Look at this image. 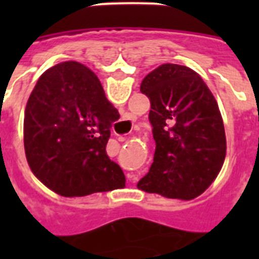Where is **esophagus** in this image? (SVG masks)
<instances>
[{
	"label": "esophagus",
	"instance_id": "esophagus-1",
	"mask_svg": "<svg viewBox=\"0 0 259 259\" xmlns=\"http://www.w3.org/2000/svg\"><path fill=\"white\" fill-rule=\"evenodd\" d=\"M118 140L119 141H126V137H119ZM130 180H136V178H133V176H130Z\"/></svg>",
	"mask_w": 259,
	"mask_h": 259
}]
</instances>
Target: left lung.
<instances>
[{
	"label": "left lung",
	"mask_w": 259,
	"mask_h": 259,
	"mask_svg": "<svg viewBox=\"0 0 259 259\" xmlns=\"http://www.w3.org/2000/svg\"><path fill=\"white\" fill-rule=\"evenodd\" d=\"M151 101L154 161L137 187L168 198L193 200L222 168L226 136L217 100L194 70L163 64L143 79Z\"/></svg>",
	"instance_id": "left-lung-1"
}]
</instances>
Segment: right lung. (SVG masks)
<instances>
[{"instance_id":"1","label":"right lung","mask_w":259,"mask_h":259,"mask_svg":"<svg viewBox=\"0 0 259 259\" xmlns=\"http://www.w3.org/2000/svg\"><path fill=\"white\" fill-rule=\"evenodd\" d=\"M119 112L94 72L68 61L40 76L25 111L23 141L29 166L64 197L124 187V174L109 159L107 143Z\"/></svg>"}]
</instances>
